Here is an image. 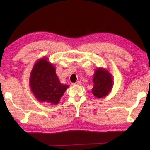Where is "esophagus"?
<instances>
[{
    "label": "esophagus",
    "instance_id": "34e87169",
    "mask_svg": "<svg viewBox=\"0 0 150 150\" xmlns=\"http://www.w3.org/2000/svg\"><path fill=\"white\" fill-rule=\"evenodd\" d=\"M73 86H79V85H81V81H77V82H75V83H72Z\"/></svg>",
    "mask_w": 150,
    "mask_h": 150
}]
</instances>
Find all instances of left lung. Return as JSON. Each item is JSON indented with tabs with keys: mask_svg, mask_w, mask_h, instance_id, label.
Returning <instances> with one entry per match:
<instances>
[{
	"mask_svg": "<svg viewBox=\"0 0 150 150\" xmlns=\"http://www.w3.org/2000/svg\"><path fill=\"white\" fill-rule=\"evenodd\" d=\"M92 93L95 97L103 98L109 94L113 86V77L108 69L98 68L95 70Z\"/></svg>",
	"mask_w": 150,
	"mask_h": 150,
	"instance_id": "1",
	"label": "left lung"
}]
</instances>
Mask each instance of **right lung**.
Returning <instances> with one entry per match:
<instances>
[{"label": "right lung", "mask_w": 150, "mask_h": 150, "mask_svg": "<svg viewBox=\"0 0 150 150\" xmlns=\"http://www.w3.org/2000/svg\"><path fill=\"white\" fill-rule=\"evenodd\" d=\"M55 67L46 57L37 60L31 70L30 86L31 92L40 103L51 105L59 104L66 90L67 84L60 83L56 74Z\"/></svg>", "instance_id": "right-lung-1"}]
</instances>
